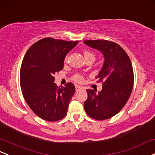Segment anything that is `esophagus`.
I'll return each mask as SVG.
<instances>
[{
    "label": "esophagus",
    "mask_w": 155,
    "mask_h": 155,
    "mask_svg": "<svg viewBox=\"0 0 155 155\" xmlns=\"http://www.w3.org/2000/svg\"><path fill=\"white\" fill-rule=\"evenodd\" d=\"M81 89H82V87H80V86L76 85V91H79V90H81Z\"/></svg>",
    "instance_id": "obj_1"
}]
</instances>
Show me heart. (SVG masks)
Returning <instances> with one entry per match:
<instances>
[{"label":"heart","mask_w":155,"mask_h":155,"mask_svg":"<svg viewBox=\"0 0 155 155\" xmlns=\"http://www.w3.org/2000/svg\"><path fill=\"white\" fill-rule=\"evenodd\" d=\"M84 57H87V56H94V55L90 51H84ZM68 56H66L64 58V61H68ZM73 80L75 81V82H79V83H81L83 82V80H84V78H83V76H82L81 74H79V73H77V74H75L74 76H73Z\"/></svg>","instance_id":"b5f03b06"}]
</instances>
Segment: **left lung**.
I'll list each match as a JSON object with an SVG mask.
<instances>
[{
  "instance_id": "left-lung-1",
  "label": "left lung",
  "mask_w": 155,
  "mask_h": 155,
  "mask_svg": "<svg viewBox=\"0 0 155 155\" xmlns=\"http://www.w3.org/2000/svg\"><path fill=\"white\" fill-rule=\"evenodd\" d=\"M84 43L98 50L105 61L97 77L102 82L98 94L86 90L87 99L84 102L87 114L95 120H104L116 115L128 102L134 84L131 61L118 44L107 40H87Z\"/></svg>"
}]
</instances>
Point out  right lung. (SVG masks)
<instances>
[{"label": "right lung", "instance_id": "obj_1", "mask_svg": "<svg viewBox=\"0 0 155 155\" xmlns=\"http://www.w3.org/2000/svg\"><path fill=\"white\" fill-rule=\"evenodd\" d=\"M78 42L41 39L29 48L23 59L20 83L24 98L32 111L46 121H58L66 116L75 86L68 82L58 87L53 76L63 69L65 56Z\"/></svg>", "mask_w": 155, "mask_h": 155}]
</instances>
